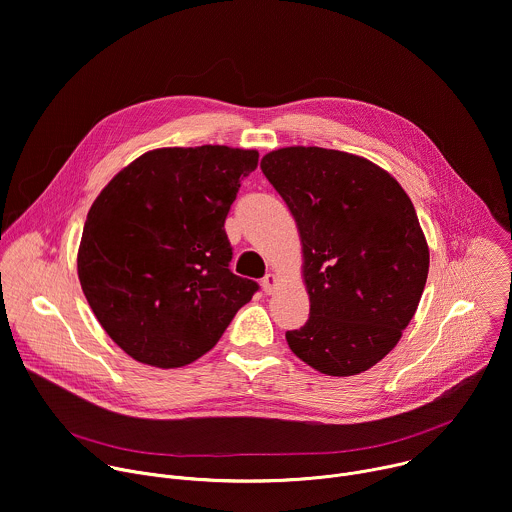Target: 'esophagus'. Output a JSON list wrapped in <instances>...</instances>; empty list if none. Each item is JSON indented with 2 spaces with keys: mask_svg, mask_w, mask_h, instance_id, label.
Here are the masks:
<instances>
[{
  "mask_svg": "<svg viewBox=\"0 0 512 512\" xmlns=\"http://www.w3.org/2000/svg\"><path fill=\"white\" fill-rule=\"evenodd\" d=\"M277 285H279V277H277L275 273H267V275L263 277V281H261L263 291H265V294H269V296L277 289Z\"/></svg>",
  "mask_w": 512,
  "mask_h": 512,
  "instance_id": "1",
  "label": "esophagus"
}]
</instances>
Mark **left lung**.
Listing matches in <instances>:
<instances>
[{
    "label": "left lung",
    "mask_w": 512,
    "mask_h": 512,
    "mask_svg": "<svg viewBox=\"0 0 512 512\" xmlns=\"http://www.w3.org/2000/svg\"><path fill=\"white\" fill-rule=\"evenodd\" d=\"M261 170L294 216L310 318L285 334L328 377L369 371L401 340L429 271L411 198L381 166L348 152L289 145Z\"/></svg>",
    "instance_id": "8db88e82"
}]
</instances>
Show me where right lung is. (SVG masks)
<instances>
[{"instance_id": "obj_1", "label": "right lung", "mask_w": 512, "mask_h": 512, "mask_svg": "<svg viewBox=\"0 0 512 512\" xmlns=\"http://www.w3.org/2000/svg\"><path fill=\"white\" fill-rule=\"evenodd\" d=\"M257 160L229 145L158 148L95 198L77 271L99 324L133 360L186 367L251 302L257 283L229 269L225 218Z\"/></svg>"}]
</instances>
